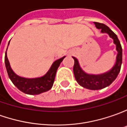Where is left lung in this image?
<instances>
[{
    "label": "left lung",
    "mask_w": 127,
    "mask_h": 127,
    "mask_svg": "<svg viewBox=\"0 0 127 127\" xmlns=\"http://www.w3.org/2000/svg\"><path fill=\"white\" fill-rule=\"evenodd\" d=\"M94 24L98 29L101 30V33H107L113 39V43L116 46V50L117 52L115 63L107 72L99 74H93L84 72L81 67L79 60L76 58L72 57L74 60L73 71L76 80L82 87L90 90H99L110 85L120 73L122 63V48L117 35L107 26L98 22H94Z\"/></svg>",
    "instance_id": "8db88e82"
}]
</instances>
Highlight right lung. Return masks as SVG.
<instances>
[{
	"instance_id": "1",
	"label": "right lung",
	"mask_w": 127,
	"mask_h": 127,
	"mask_svg": "<svg viewBox=\"0 0 127 127\" xmlns=\"http://www.w3.org/2000/svg\"><path fill=\"white\" fill-rule=\"evenodd\" d=\"M9 44L10 41L8 43V46ZM64 58L65 56L55 60L52 64L51 67L48 69V71L46 72V74H44L42 77L36 78H25L16 74L10 67L9 60L7 57V52H5V64L8 77L13 83V84L18 89L26 94L38 95L49 91L52 88L55 80L57 69L59 67L60 64L63 62Z\"/></svg>"
}]
</instances>
